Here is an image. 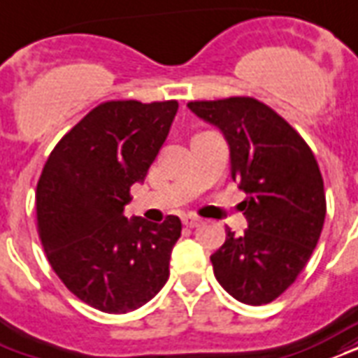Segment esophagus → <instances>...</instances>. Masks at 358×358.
<instances>
[{"instance_id": "34e87169", "label": "esophagus", "mask_w": 358, "mask_h": 358, "mask_svg": "<svg viewBox=\"0 0 358 358\" xmlns=\"http://www.w3.org/2000/svg\"><path fill=\"white\" fill-rule=\"evenodd\" d=\"M184 226H187V227H197L201 224V218H197V216H193V214H186V216H184Z\"/></svg>"}]
</instances>
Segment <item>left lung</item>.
<instances>
[{
	"label": "left lung",
	"instance_id": "obj_1",
	"mask_svg": "<svg viewBox=\"0 0 358 358\" xmlns=\"http://www.w3.org/2000/svg\"><path fill=\"white\" fill-rule=\"evenodd\" d=\"M187 108L218 127L229 144L231 178L246 193L243 235L227 227L210 256L214 277L235 300L264 306L279 298L319 243L327 197L306 140L269 106L250 96L197 100Z\"/></svg>",
	"mask_w": 358,
	"mask_h": 358
}]
</instances>
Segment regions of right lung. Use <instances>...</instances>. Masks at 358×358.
<instances>
[{"label":"right lung","instance_id":"obj_1","mask_svg":"<svg viewBox=\"0 0 358 358\" xmlns=\"http://www.w3.org/2000/svg\"><path fill=\"white\" fill-rule=\"evenodd\" d=\"M176 112V100L96 106L55 145L39 176L36 210L47 260L66 288L98 311H134L169 279L180 218L129 220L123 208Z\"/></svg>","mask_w":358,"mask_h":358}]
</instances>
